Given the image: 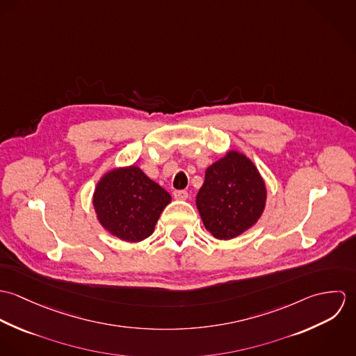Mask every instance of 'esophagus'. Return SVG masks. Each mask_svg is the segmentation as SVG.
<instances>
[{"label":"esophagus","mask_w":356,"mask_h":356,"mask_svg":"<svg viewBox=\"0 0 356 356\" xmlns=\"http://www.w3.org/2000/svg\"><path fill=\"white\" fill-rule=\"evenodd\" d=\"M172 196H174V199H177V200H186L189 195H188L186 191H174V192H172Z\"/></svg>","instance_id":"esophagus-1"}]
</instances>
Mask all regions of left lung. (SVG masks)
Here are the masks:
<instances>
[{"instance_id":"8db88e82","label":"left lung","mask_w":356,"mask_h":356,"mask_svg":"<svg viewBox=\"0 0 356 356\" xmlns=\"http://www.w3.org/2000/svg\"><path fill=\"white\" fill-rule=\"evenodd\" d=\"M266 204V186L254 163L232 151L205 170L196 205L205 229L215 238L230 240L260 218Z\"/></svg>"}]
</instances>
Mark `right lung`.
I'll return each mask as SVG.
<instances>
[{
	"label": "right lung",
	"instance_id": "obj_1",
	"mask_svg": "<svg viewBox=\"0 0 356 356\" xmlns=\"http://www.w3.org/2000/svg\"><path fill=\"white\" fill-rule=\"evenodd\" d=\"M170 202L171 196L136 165L108 172L93 196L102 227L130 243L152 234L161 211Z\"/></svg>",
	"mask_w": 356,
	"mask_h": 356
}]
</instances>
